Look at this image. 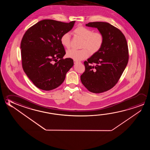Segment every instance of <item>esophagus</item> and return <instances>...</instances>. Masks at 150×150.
<instances>
[{
  "mask_svg": "<svg viewBox=\"0 0 150 150\" xmlns=\"http://www.w3.org/2000/svg\"><path fill=\"white\" fill-rule=\"evenodd\" d=\"M79 62L77 61H76V60H74V63L75 64H76V63H79Z\"/></svg>",
  "mask_w": 150,
  "mask_h": 150,
  "instance_id": "obj_1",
  "label": "esophagus"
}]
</instances>
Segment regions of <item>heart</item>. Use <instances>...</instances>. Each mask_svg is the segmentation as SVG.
<instances>
[{
    "label": "heart",
    "mask_w": 150,
    "mask_h": 150,
    "mask_svg": "<svg viewBox=\"0 0 150 150\" xmlns=\"http://www.w3.org/2000/svg\"><path fill=\"white\" fill-rule=\"evenodd\" d=\"M75 37H79L83 41L81 47L82 49H71L67 52V57L76 61H81L87 58L91 54H95L101 49L104 43V36L101 32H94L93 30L83 26H79L73 31ZM60 42L66 49L71 47V35L66 32L62 35Z\"/></svg>",
    "instance_id": "b5f03b06"
}]
</instances>
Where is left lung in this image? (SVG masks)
<instances>
[{"label": "left lung", "mask_w": 150, "mask_h": 150, "mask_svg": "<svg viewBox=\"0 0 150 150\" xmlns=\"http://www.w3.org/2000/svg\"><path fill=\"white\" fill-rule=\"evenodd\" d=\"M86 25L97 28L104 36V43L97 53L84 62L85 71L81 80L89 91L101 93L115 86L125 69L128 44L122 32L109 23L89 22Z\"/></svg>", "instance_id": "obj_1"}]
</instances>
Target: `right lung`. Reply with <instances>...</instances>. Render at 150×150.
Masks as SVG:
<instances>
[{"label": "right lung", "mask_w": 150, "mask_h": 150, "mask_svg": "<svg viewBox=\"0 0 150 150\" xmlns=\"http://www.w3.org/2000/svg\"><path fill=\"white\" fill-rule=\"evenodd\" d=\"M75 22L45 19L25 32L20 45L22 68L38 88L51 91L58 87L73 66L71 59H63L66 52L60 38L73 28Z\"/></svg>", "instance_id": "obj_1"}]
</instances>
